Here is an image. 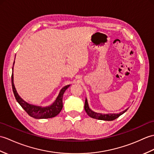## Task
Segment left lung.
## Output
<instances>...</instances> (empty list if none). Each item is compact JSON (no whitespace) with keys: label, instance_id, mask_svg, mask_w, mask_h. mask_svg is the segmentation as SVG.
Listing matches in <instances>:
<instances>
[{"label":"left lung","instance_id":"left-lung-1","mask_svg":"<svg viewBox=\"0 0 154 154\" xmlns=\"http://www.w3.org/2000/svg\"><path fill=\"white\" fill-rule=\"evenodd\" d=\"M85 112H87L88 116H90L92 118H94V119H100V120H104V121H113L114 119H117V117H119L120 116L122 115L123 113L126 112L127 110L125 109L123 112H121L119 113H109V114H102V113H98L92 112V111L89 108L87 100L86 98L85 100Z\"/></svg>","mask_w":154,"mask_h":154}]
</instances>
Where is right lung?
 <instances>
[{
  "instance_id": "add662e5",
  "label": "right lung",
  "mask_w": 154,
  "mask_h": 154,
  "mask_svg": "<svg viewBox=\"0 0 154 154\" xmlns=\"http://www.w3.org/2000/svg\"><path fill=\"white\" fill-rule=\"evenodd\" d=\"M11 78L12 90L16 100L17 102L20 103V105L22 107V108L27 113L29 116L33 118H36V119H48V118H52L55 117L60 113L61 110H62L63 108L62 98L63 93L70 85H67L66 87L62 88V90L60 91L59 95L58 97H57L56 101L54 102L51 106L45 107V108H42V107L40 106L31 105L29 103H28L26 102L20 98V96L18 95V94L17 93L15 87H14L13 73L12 74Z\"/></svg>"
}]
</instances>
